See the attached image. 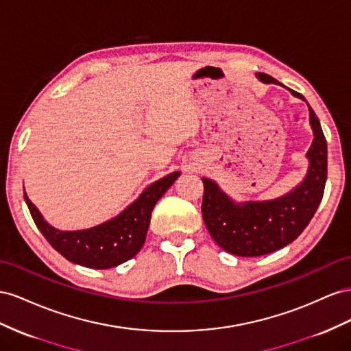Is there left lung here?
Here are the masks:
<instances>
[{
  "mask_svg": "<svg viewBox=\"0 0 351 351\" xmlns=\"http://www.w3.org/2000/svg\"><path fill=\"white\" fill-rule=\"evenodd\" d=\"M265 84H279L266 73H257ZM293 95L302 94L289 89ZM306 101V99H304ZM308 106V104H307ZM313 143L307 152L308 170L304 181L291 193L269 202L234 203L216 182L203 178L202 213L216 244L225 252L241 257L274 253L293 243L304 231L322 202L328 175L326 139L312 107L308 106Z\"/></svg>",
  "mask_w": 351,
  "mask_h": 351,
  "instance_id": "left-lung-1",
  "label": "left lung"
}]
</instances>
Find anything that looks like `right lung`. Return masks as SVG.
Wrapping results in <instances>:
<instances>
[{"label":"right lung","instance_id":"right-lung-1","mask_svg":"<svg viewBox=\"0 0 351 351\" xmlns=\"http://www.w3.org/2000/svg\"><path fill=\"white\" fill-rule=\"evenodd\" d=\"M179 175L173 172L158 179L117 217L82 231H58L53 228L45 222L25 191L23 194L35 225L60 254L69 262L85 267L110 269L128 262L143 248L153 208Z\"/></svg>","mask_w":351,"mask_h":351}]
</instances>
